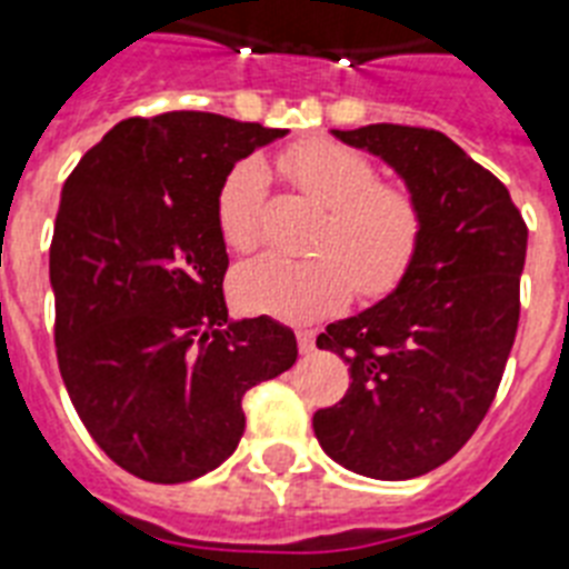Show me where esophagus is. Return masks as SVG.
Listing matches in <instances>:
<instances>
[{"instance_id": "1", "label": "esophagus", "mask_w": 569, "mask_h": 569, "mask_svg": "<svg viewBox=\"0 0 569 569\" xmlns=\"http://www.w3.org/2000/svg\"><path fill=\"white\" fill-rule=\"evenodd\" d=\"M298 350L300 353H312L316 350V332L298 330Z\"/></svg>"}]
</instances>
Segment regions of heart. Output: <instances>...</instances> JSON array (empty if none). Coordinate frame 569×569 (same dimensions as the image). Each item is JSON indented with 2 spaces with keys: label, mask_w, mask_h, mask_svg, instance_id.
<instances>
[{
  "label": "heart",
  "mask_w": 569,
  "mask_h": 569,
  "mask_svg": "<svg viewBox=\"0 0 569 569\" xmlns=\"http://www.w3.org/2000/svg\"><path fill=\"white\" fill-rule=\"evenodd\" d=\"M283 178L327 207L316 237V257H260L233 277V295L248 312L312 321L345 307L353 295L380 300L403 283L423 242V210L406 187L377 180L359 151L332 140H303L280 154ZM266 172L244 160L221 180L216 219L221 239L239 253L262 237Z\"/></svg>",
  "instance_id": "b5f03b06"
}]
</instances>
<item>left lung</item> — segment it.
<instances>
[{
	"mask_svg": "<svg viewBox=\"0 0 569 569\" xmlns=\"http://www.w3.org/2000/svg\"><path fill=\"white\" fill-rule=\"evenodd\" d=\"M382 157L423 210V242L395 292L327 325L321 350L350 389L312 418L318 445L371 479H412L452 459L491 409L520 321L526 221L509 189L432 128L332 131Z\"/></svg>",
	"mask_w": 569,
	"mask_h": 569,
	"instance_id": "1",
	"label": "left lung"
}]
</instances>
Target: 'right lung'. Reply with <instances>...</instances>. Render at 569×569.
<instances>
[{"mask_svg": "<svg viewBox=\"0 0 569 569\" xmlns=\"http://www.w3.org/2000/svg\"><path fill=\"white\" fill-rule=\"evenodd\" d=\"M280 128L172 110L124 119L60 192L49 277L58 368L78 418L146 482L204 477L237 450L242 397L298 359L289 327L230 321L221 180Z\"/></svg>", "mask_w": 569, "mask_h": 569, "instance_id": "right-lung-1", "label": "right lung"}]
</instances>
